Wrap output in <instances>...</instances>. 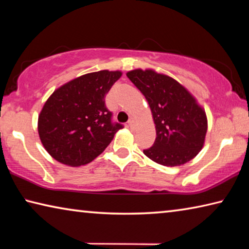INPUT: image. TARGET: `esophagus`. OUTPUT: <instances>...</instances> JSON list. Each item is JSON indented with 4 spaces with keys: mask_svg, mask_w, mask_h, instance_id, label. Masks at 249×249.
<instances>
[{
    "mask_svg": "<svg viewBox=\"0 0 249 249\" xmlns=\"http://www.w3.org/2000/svg\"><path fill=\"white\" fill-rule=\"evenodd\" d=\"M127 124H128V126H129L130 128H135V127H136V122H135V120L133 119V117H130Z\"/></svg>",
    "mask_w": 249,
    "mask_h": 249,
    "instance_id": "esophagus-1",
    "label": "esophagus"
}]
</instances>
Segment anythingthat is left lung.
<instances>
[{
  "label": "left lung",
  "instance_id": "8db88e82",
  "mask_svg": "<svg viewBox=\"0 0 249 249\" xmlns=\"http://www.w3.org/2000/svg\"><path fill=\"white\" fill-rule=\"evenodd\" d=\"M126 75L144 94L155 123V142L144 154L167 167L195 158L208 130L205 111L195 96L174 78L153 69L130 70Z\"/></svg>",
  "mask_w": 249,
  "mask_h": 249
}]
</instances>
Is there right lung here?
I'll return each mask as SVG.
<instances>
[{"mask_svg":"<svg viewBox=\"0 0 249 249\" xmlns=\"http://www.w3.org/2000/svg\"><path fill=\"white\" fill-rule=\"evenodd\" d=\"M122 71L101 70L58 88L38 116V134L45 149L57 161L79 167L94 160L123 126L112 123L104 98Z\"/></svg>","mask_w":249,"mask_h":249,"instance_id":"obj_1","label":"right lung"}]
</instances>
